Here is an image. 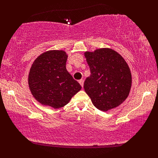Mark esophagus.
<instances>
[{
	"mask_svg": "<svg viewBox=\"0 0 158 158\" xmlns=\"http://www.w3.org/2000/svg\"><path fill=\"white\" fill-rule=\"evenodd\" d=\"M79 83L81 84V85L82 86V87H83V84H84V81H83V80H80Z\"/></svg>",
	"mask_w": 158,
	"mask_h": 158,
	"instance_id": "obj_1",
	"label": "esophagus"
}]
</instances>
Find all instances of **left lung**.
Listing matches in <instances>:
<instances>
[{
  "instance_id": "left-lung-1",
  "label": "left lung",
  "mask_w": 158,
  "mask_h": 158,
  "mask_svg": "<svg viewBox=\"0 0 158 158\" xmlns=\"http://www.w3.org/2000/svg\"><path fill=\"white\" fill-rule=\"evenodd\" d=\"M90 75L84 89L97 109L103 111L119 106L131 89V75L128 64L119 54L111 49H99L85 53Z\"/></svg>"
}]
</instances>
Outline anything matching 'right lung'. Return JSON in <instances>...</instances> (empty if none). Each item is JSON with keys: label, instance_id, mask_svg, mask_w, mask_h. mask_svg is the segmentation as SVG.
Returning a JSON list of instances; mask_svg holds the SVG:
<instances>
[{"label": "right lung", "instance_id": "obj_1", "mask_svg": "<svg viewBox=\"0 0 158 158\" xmlns=\"http://www.w3.org/2000/svg\"><path fill=\"white\" fill-rule=\"evenodd\" d=\"M68 55L62 50L48 51L36 58L29 75V85L34 98L44 105L59 109L68 103L81 89L66 70Z\"/></svg>", "mask_w": 158, "mask_h": 158}]
</instances>
